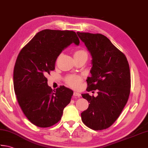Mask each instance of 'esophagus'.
Returning <instances> with one entry per match:
<instances>
[{
    "instance_id": "esophagus-1",
    "label": "esophagus",
    "mask_w": 148,
    "mask_h": 148,
    "mask_svg": "<svg viewBox=\"0 0 148 148\" xmlns=\"http://www.w3.org/2000/svg\"><path fill=\"white\" fill-rule=\"evenodd\" d=\"M73 96L74 97H80V96H81V95H80V93H78V92L75 91L74 93H73Z\"/></svg>"
}]
</instances>
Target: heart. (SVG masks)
<instances>
[{"label": "heart", "instance_id": "obj_1", "mask_svg": "<svg viewBox=\"0 0 148 148\" xmlns=\"http://www.w3.org/2000/svg\"><path fill=\"white\" fill-rule=\"evenodd\" d=\"M88 57V53L84 49H77L74 52V57ZM82 80V77L78 75H71L67 76L65 79V82L69 86L73 88H77Z\"/></svg>", "mask_w": 148, "mask_h": 148}]
</instances>
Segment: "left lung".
Returning <instances> with one entry per match:
<instances>
[{"label": "left lung", "instance_id": "8db88e82", "mask_svg": "<svg viewBox=\"0 0 148 148\" xmlns=\"http://www.w3.org/2000/svg\"><path fill=\"white\" fill-rule=\"evenodd\" d=\"M92 57L91 76L87 91L98 90L95 97L82 94L90 103L81 113L83 123L96 131L110 127L121 115L129 98L131 74L127 58L106 36L77 32Z\"/></svg>", "mask_w": 148, "mask_h": 148}]
</instances>
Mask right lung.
<instances>
[{
    "mask_svg": "<svg viewBox=\"0 0 148 148\" xmlns=\"http://www.w3.org/2000/svg\"><path fill=\"white\" fill-rule=\"evenodd\" d=\"M80 43L69 30L44 29L37 33L19 53L13 70V86L19 106L33 124L49 127L60 121L73 92L60 86L53 90L46 75L55 70L62 50Z\"/></svg>",
    "mask_w": 148,
    "mask_h": 148,
    "instance_id": "add662e5",
    "label": "right lung"
}]
</instances>
